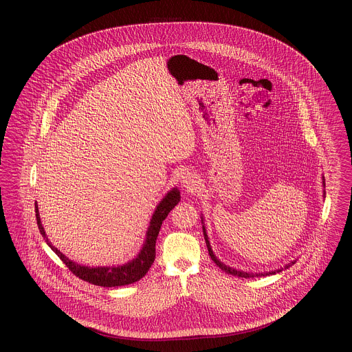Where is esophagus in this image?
Returning a JSON list of instances; mask_svg holds the SVG:
<instances>
[{
    "label": "esophagus",
    "instance_id": "34e87169",
    "mask_svg": "<svg viewBox=\"0 0 352 352\" xmlns=\"http://www.w3.org/2000/svg\"><path fill=\"white\" fill-rule=\"evenodd\" d=\"M179 179H181V184L186 187V188H188V190H192L198 184L197 177L192 173H190V171H184L181 174Z\"/></svg>",
    "mask_w": 352,
    "mask_h": 352
}]
</instances>
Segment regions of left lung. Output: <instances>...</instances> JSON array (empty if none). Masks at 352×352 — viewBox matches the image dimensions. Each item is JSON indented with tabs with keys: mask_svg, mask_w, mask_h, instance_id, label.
Instances as JSON below:
<instances>
[{
	"mask_svg": "<svg viewBox=\"0 0 352 352\" xmlns=\"http://www.w3.org/2000/svg\"><path fill=\"white\" fill-rule=\"evenodd\" d=\"M323 186H324V177H323ZM201 223H203V218H201ZM203 234H204V240H206V244H207V250H208V253H210V256H211V258H212V261L218 265L219 268L221 269V270H224L226 273H228V274H232V276H237V277H243V278H250V277H260V276H268V274H276V273H278V272H281L283 268L277 269V270H272V272H265V273H248V272H243V270H237V269L231 268V267H228V265H226V264H223L221 261H219L218 257L214 254V252L211 250V245H210V241H208V236H207V232H206V228H204V226H203ZM296 261H292L290 264H287L285 269L289 268V267H292L293 264H294Z\"/></svg>",
	"mask_w": 352,
	"mask_h": 352,
	"instance_id": "1",
	"label": "left lung"
}]
</instances>
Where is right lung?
I'll list each match as a JSON object with an SVG mask.
<instances>
[{
	"label": "right lung",
	"mask_w": 352,
	"mask_h": 352,
	"mask_svg": "<svg viewBox=\"0 0 352 352\" xmlns=\"http://www.w3.org/2000/svg\"><path fill=\"white\" fill-rule=\"evenodd\" d=\"M179 201H181V192L177 187H174L164 197V199L158 203V206L151 217V226L146 231L145 243H144L141 251L138 252V254L132 261H129L124 265H118V267H96V268H94V267H85V265L74 263L58 248H55L51 244L50 240L47 239L46 232L42 227V223H41V217H39L36 203H35V218H36L39 232L46 240L47 245L58 254V257L66 264V267L76 277L82 278L89 284L104 286V287H113V286L133 284L135 281L141 280L148 273V270L155 258V241H157V236L160 234L162 221L166 219L168 212L178 204Z\"/></svg>",
	"instance_id": "add662e5"
}]
</instances>
